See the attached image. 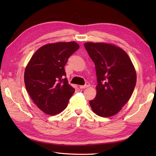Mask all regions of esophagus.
Returning <instances> with one entry per match:
<instances>
[{
  "label": "esophagus",
  "mask_w": 156,
  "mask_h": 156,
  "mask_svg": "<svg viewBox=\"0 0 156 156\" xmlns=\"http://www.w3.org/2000/svg\"><path fill=\"white\" fill-rule=\"evenodd\" d=\"M89 86H90V84H89V83H86L84 85H80L79 87H80V89H85V88L89 87Z\"/></svg>",
  "instance_id": "obj_1"
}]
</instances>
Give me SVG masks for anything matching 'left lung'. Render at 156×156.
Instances as JSON below:
<instances>
[{"label": "left lung", "instance_id": "1", "mask_svg": "<svg viewBox=\"0 0 156 156\" xmlns=\"http://www.w3.org/2000/svg\"><path fill=\"white\" fill-rule=\"evenodd\" d=\"M96 67L97 94L89 101L93 112L111 117L122 109L136 84V73L127 54L120 47L103 43L84 44Z\"/></svg>", "mask_w": 156, "mask_h": 156}]
</instances>
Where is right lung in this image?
Returning <instances> with one entry per match:
<instances>
[{
    "label": "right lung",
    "instance_id": "right-lung-1",
    "mask_svg": "<svg viewBox=\"0 0 156 156\" xmlns=\"http://www.w3.org/2000/svg\"><path fill=\"white\" fill-rule=\"evenodd\" d=\"M76 42L47 44L35 52L25 71L28 94L39 109L54 115L67 107L75 89L68 83L65 66L79 49Z\"/></svg>",
    "mask_w": 156,
    "mask_h": 156
}]
</instances>
